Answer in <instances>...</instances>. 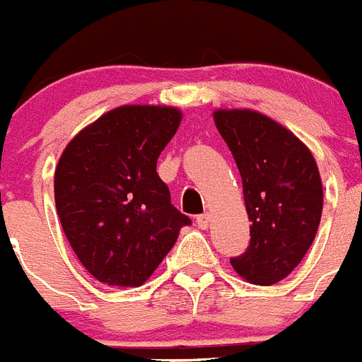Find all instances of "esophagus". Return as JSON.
<instances>
[{
    "label": "esophagus",
    "instance_id": "34e87169",
    "mask_svg": "<svg viewBox=\"0 0 362 362\" xmlns=\"http://www.w3.org/2000/svg\"><path fill=\"white\" fill-rule=\"evenodd\" d=\"M211 221H212L211 214H202V216H197L196 219V223L199 225V228H209L211 227Z\"/></svg>",
    "mask_w": 362,
    "mask_h": 362
}]
</instances>
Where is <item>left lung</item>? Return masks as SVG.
I'll use <instances>...</instances> for the list:
<instances>
[{"label": "left lung", "instance_id": "obj_1", "mask_svg": "<svg viewBox=\"0 0 362 362\" xmlns=\"http://www.w3.org/2000/svg\"><path fill=\"white\" fill-rule=\"evenodd\" d=\"M212 117L240 170L251 219L249 247L230 265L245 282L273 286L300 264L319 230V166L300 139L260 111L218 107Z\"/></svg>", "mask_w": 362, "mask_h": 362}]
</instances>
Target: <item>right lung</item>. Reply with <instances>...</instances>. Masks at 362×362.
<instances>
[{"instance_id":"1","label":"right lung","mask_w":362,"mask_h":362,"mask_svg":"<svg viewBox=\"0 0 362 362\" xmlns=\"http://www.w3.org/2000/svg\"><path fill=\"white\" fill-rule=\"evenodd\" d=\"M183 111L126 104L71 139L54 170V203L76 258L107 286H143L190 223L157 175Z\"/></svg>"}]
</instances>
